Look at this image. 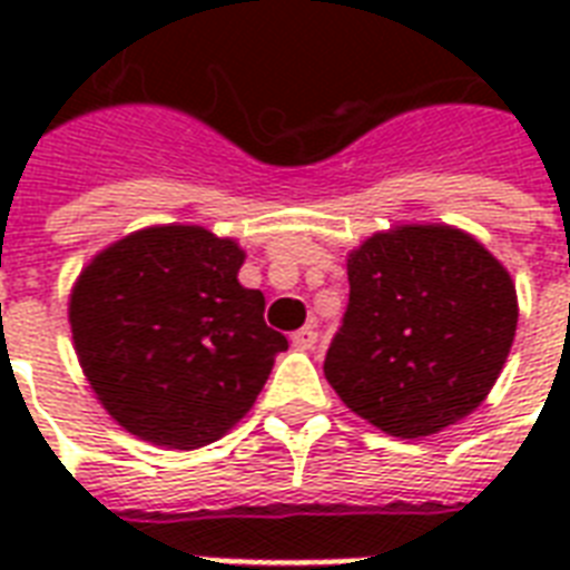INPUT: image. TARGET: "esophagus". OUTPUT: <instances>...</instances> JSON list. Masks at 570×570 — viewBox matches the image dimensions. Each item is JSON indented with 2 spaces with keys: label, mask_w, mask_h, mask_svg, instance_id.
Returning <instances> with one entry per match:
<instances>
[{
  "label": "esophagus",
  "mask_w": 570,
  "mask_h": 570,
  "mask_svg": "<svg viewBox=\"0 0 570 570\" xmlns=\"http://www.w3.org/2000/svg\"><path fill=\"white\" fill-rule=\"evenodd\" d=\"M316 340H320V334L307 325V328H298L293 334V346L298 348V352H307V348L316 346Z\"/></svg>",
  "instance_id": "34e87169"
}]
</instances>
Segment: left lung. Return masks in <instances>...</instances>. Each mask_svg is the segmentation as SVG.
<instances>
[{
	"label": "left lung",
	"instance_id": "1",
	"mask_svg": "<svg viewBox=\"0 0 570 570\" xmlns=\"http://www.w3.org/2000/svg\"><path fill=\"white\" fill-rule=\"evenodd\" d=\"M514 328L512 277L473 236L405 224L348 254V307L325 379L381 432L425 438L482 405Z\"/></svg>",
	"mask_w": 570,
	"mask_h": 570
}]
</instances>
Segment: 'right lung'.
Segmentation results:
<instances>
[{
	"label": "right lung",
	"instance_id": "right-lung-1",
	"mask_svg": "<svg viewBox=\"0 0 570 570\" xmlns=\"http://www.w3.org/2000/svg\"><path fill=\"white\" fill-rule=\"evenodd\" d=\"M245 250L195 224L147 227L85 266L70 295L82 373L127 432L168 450L218 441L257 402L286 337L239 284Z\"/></svg>",
	"mask_w": 570,
	"mask_h": 570
}]
</instances>
